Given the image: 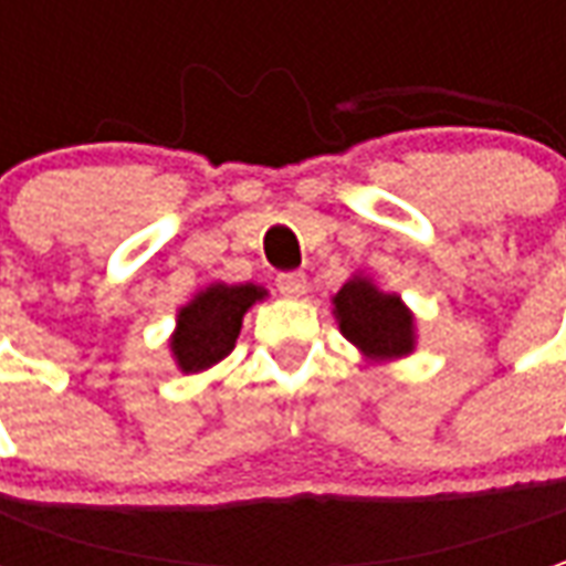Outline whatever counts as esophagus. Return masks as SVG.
<instances>
[{
	"label": "esophagus",
	"instance_id": "obj_1",
	"mask_svg": "<svg viewBox=\"0 0 566 566\" xmlns=\"http://www.w3.org/2000/svg\"><path fill=\"white\" fill-rule=\"evenodd\" d=\"M275 284H279V294L291 296V300L306 294V275H303V272H282V275L275 279Z\"/></svg>",
	"mask_w": 566,
	"mask_h": 566
}]
</instances>
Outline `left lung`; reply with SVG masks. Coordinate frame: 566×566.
<instances>
[{
  "mask_svg": "<svg viewBox=\"0 0 566 566\" xmlns=\"http://www.w3.org/2000/svg\"><path fill=\"white\" fill-rule=\"evenodd\" d=\"M333 318L367 364H388L416 352V312L403 296L381 291L364 272H355L336 291Z\"/></svg>",
  "mask_w": 566,
  "mask_h": 566,
  "instance_id": "1",
  "label": "left lung"
}]
</instances>
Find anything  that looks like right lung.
Listing matches in <instances>:
<instances>
[{
	"label": "right lung",
	"instance_id": "right-lung-1",
	"mask_svg": "<svg viewBox=\"0 0 566 566\" xmlns=\"http://www.w3.org/2000/svg\"><path fill=\"white\" fill-rule=\"evenodd\" d=\"M266 300L260 284L211 282L187 300L175 315V331L169 336L175 367L181 373H206L230 355L242 331L245 312Z\"/></svg>",
	"mask_w": 566,
	"mask_h": 566
}]
</instances>
